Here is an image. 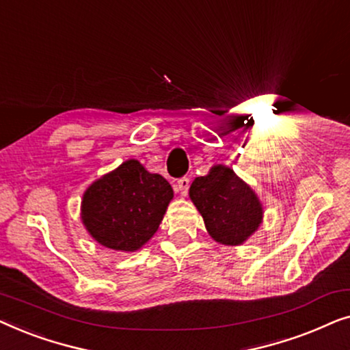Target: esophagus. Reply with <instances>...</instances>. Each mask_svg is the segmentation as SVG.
I'll list each match as a JSON object with an SVG mask.
<instances>
[{"label": "esophagus", "instance_id": "esophagus-1", "mask_svg": "<svg viewBox=\"0 0 350 350\" xmlns=\"http://www.w3.org/2000/svg\"><path fill=\"white\" fill-rule=\"evenodd\" d=\"M188 189H189V178L183 176V178H180L178 181H176V191H178L181 196L188 194Z\"/></svg>", "mask_w": 350, "mask_h": 350}]
</instances>
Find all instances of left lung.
I'll return each mask as SVG.
<instances>
[{
	"instance_id": "left-lung-1",
	"label": "left lung",
	"mask_w": 350,
	"mask_h": 350,
	"mask_svg": "<svg viewBox=\"0 0 350 350\" xmlns=\"http://www.w3.org/2000/svg\"><path fill=\"white\" fill-rule=\"evenodd\" d=\"M189 198L210 236L224 245H241L262 221V205L255 191L226 165H213L207 175L198 176Z\"/></svg>"
}]
</instances>
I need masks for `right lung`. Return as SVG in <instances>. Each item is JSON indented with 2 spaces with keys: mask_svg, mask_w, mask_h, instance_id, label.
<instances>
[{
  "mask_svg": "<svg viewBox=\"0 0 350 350\" xmlns=\"http://www.w3.org/2000/svg\"><path fill=\"white\" fill-rule=\"evenodd\" d=\"M172 198L174 189L164 176L129 159L85 189L81 218L103 247L135 252L154 236Z\"/></svg>",
  "mask_w": 350,
  "mask_h": 350,
  "instance_id": "right-lung-1",
  "label": "right lung"
}]
</instances>
